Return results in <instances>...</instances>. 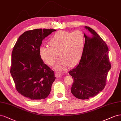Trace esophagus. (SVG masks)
Instances as JSON below:
<instances>
[{"mask_svg": "<svg viewBox=\"0 0 121 121\" xmlns=\"http://www.w3.org/2000/svg\"><path fill=\"white\" fill-rule=\"evenodd\" d=\"M55 75H56V77L57 78H60L62 76V74L60 73V72H56V73H55Z\"/></svg>", "mask_w": 121, "mask_h": 121, "instance_id": "34e87169", "label": "esophagus"}]
</instances>
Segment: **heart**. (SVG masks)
I'll return each instance as SVG.
<instances>
[{"instance_id": "1", "label": "heart", "mask_w": 121, "mask_h": 121, "mask_svg": "<svg viewBox=\"0 0 121 121\" xmlns=\"http://www.w3.org/2000/svg\"><path fill=\"white\" fill-rule=\"evenodd\" d=\"M50 47L41 46L39 55L47 64L52 66L57 60L58 54L61 57L55 66L59 70L66 69L78 63L84 53L85 38L81 31L68 32L60 31L55 33L49 41Z\"/></svg>"}]
</instances>
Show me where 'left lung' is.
I'll return each instance as SVG.
<instances>
[{
	"instance_id": "1",
	"label": "left lung",
	"mask_w": 121,
	"mask_h": 121,
	"mask_svg": "<svg viewBox=\"0 0 121 121\" xmlns=\"http://www.w3.org/2000/svg\"><path fill=\"white\" fill-rule=\"evenodd\" d=\"M93 35L84 34V51L79 64L69 74L73 80L71 92L78 99H88L97 95L106 85L108 72L111 68L107 44L95 31L85 26Z\"/></svg>"
}]
</instances>
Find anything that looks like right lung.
Instances as JSON below:
<instances>
[{"label":"right lung","instance_id":"1","mask_svg":"<svg viewBox=\"0 0 121 121\" xmlns=\"http://www.w3.org/2000/svg\"><path fill=\"white\" fill-rule=\"evenodd\" d=\"M56 30L27 31L19 37L13 48L10 72L17 91L28 99H43L50 93L56 77L41 58L39 49L43 40Z\"/></svg>","mask_w":121,"mask_h":121}]
</instances>
